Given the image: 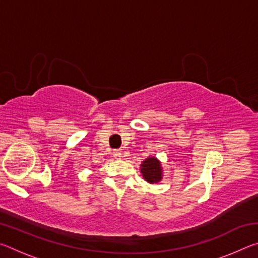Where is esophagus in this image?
Segmentation results:
<instances>
[{
  "label": "esophagus",
  "instance_id": "esophagus-1",
  "mask_svg": "<svg viewBox=\"0 0 258 258\" xmlns=\"http://www.w3.org/2000/svg\"><path fill=\"white\" fill-rule=\"evenodd\" d=\"M112 156L115 157L116 159H120L121 158V152L119 150H115L112 152Z\"/></svg>",
  "mask_w": 258,
  "mask_h": 258
}]
</instances>
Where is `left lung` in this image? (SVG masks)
<instances>
[{
    "instance_id": "left-lung-1",
    "label": "left lung",
    "mask_w": 258,
    "mask_h": 258,
    "mask_svg": "<svg viewBox=\"0 0 258 258\" xmlns=\"http://www.w3.org/2000/svg\"><path fill=\"white\" fill-rule=\"evenodd\" d=\"M142 175L145 180L149 183H157L161 180V168L160 163L157 160L155 157H150L147 158L142 163Z\"/></svg>"
}]
</instances>
